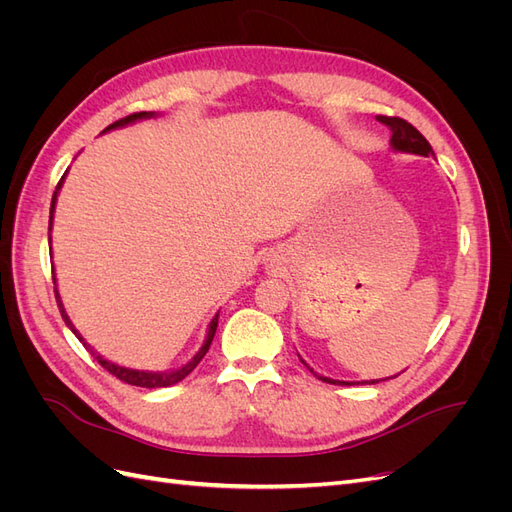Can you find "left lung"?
Instances as JSON below:
<instances>
[{"label": "left lung", "instance_id": "8db88e82", "mask_svg": "<svg viewBox=\"0 0 512 512\" xmlns=\"http://www.w3.org/2000/svg\"><path fill=\"white\" fill-rule=\"evenodd\" d=\"M380 123H384L386 128H389L393 132L391 136V145L393 149L397 151H408V153H418V156H433V149L431 145L427 143V138L418 132L412 123H408L406 119L401 117H386V115H378L376 117ZM307 367V365H305ZM309 369V367H307ZM312 374L322 380V382H329V384H342V386H350L352 382H342V380H331V378H324V376H318L314 369H309ZM369 384H376V380H371Z\"/></svg>", "mask_w": 512, "mask_h": 512}]
</instances>
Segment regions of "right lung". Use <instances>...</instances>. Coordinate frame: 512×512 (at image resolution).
I'll return each mask as SVG.
<instances>
[{
    "instance_id": "obj_1",
    "label": "right lung",
    "mask_w": 512,
    "mask_h": 512,
    "mask_svg": "<svg viewBox=\"0 0 512 512\" xmlns=\"http://www.w3.org/2000/svg\"><path fill=\"white\" fill-rule=\"evenodd\" d=\"M153 113H134V115H128V117H123V119H119V121H115V123H111V126H108L106 130H113V128H119V126H126V123H132V121H136V119H145V117H151ZM61 181H64V177L59 179V183H57V190H55V194H53V200H51V220H49V226L53 224V211H55V200H57V192H59V188H61ZM55 282V280H53ZM55 299H57V307H59V312H61V318H64V322L68 324V327L72 329V333L81 339L83 342V346L94 354V359L108 371V374H113L115 378H119L121 382H128V384H132V386H145V389H162V386H170V384H177V382H181L185 376L188 374H192V369L203 361V356L207 354V350H209V346H211V342H213V335H215V329H218V314H215V318L211 320V324H209V335H207V339H205V346L200 348L198 352H196V356L194 359L188 363V365H183L181 369H177V371H170V374H151V371H138V369H128V367H119V365H115V363H108L106 359H102L100 354H96L94 352V348H89L87 344H85V339L79 335V331H76L74 327H72V322H70V318H68V314H66V309H64V303H61V299H59V292H57V288H55Z\"/></svg>"
}]
</instances>
